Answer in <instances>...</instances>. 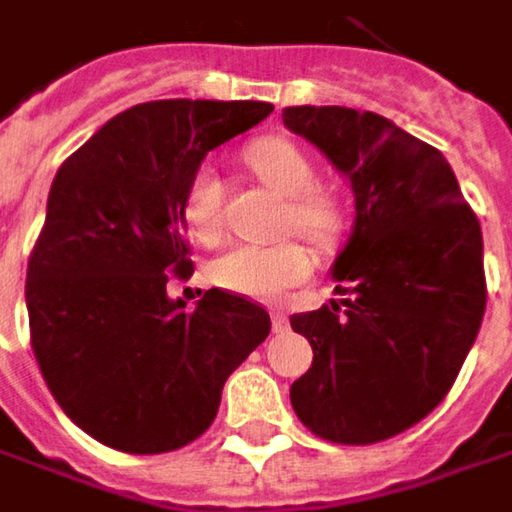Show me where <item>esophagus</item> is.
<instances>
[{
  "label": "esophagus",
  "mask_w": 512,
  "mask_h": 512,
  "mask_svg": "<svg viewBox=\"0 0 512 512\" xmlns=\"http://www.w3.org/2000/svg\"><path fill=\"white\" fill-rule=\"evenodd\" d=\"M272 330H275V333H286V330H289V318H286V313H281V310L272 313Z\"/></svg>",
  "instance_id": "obj_1"
}]
</instances>
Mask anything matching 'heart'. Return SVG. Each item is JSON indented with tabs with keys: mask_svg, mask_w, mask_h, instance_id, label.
<instances>
[{
	"mask_svg": "<svg viewBox=\"0 0 512 512\" xmlns=\"http://www.w3.org/2000/svg\"><path fill=\"white\" fill-rule=\"evenodd\" d=\"M246 162L257 176L286 196V228L301 231L313 243H330L342 226L333 196L316 188V167L286 138H260L246 150ZM182 220L199 240H217L223 231V191L214 167L199 165L182 194ZM313 257L301 243L234 246L214 260L211 278L220 289L257 301H278L286 289L307 281Z\"/></svg>",
	"mask_w": 512,
	"mask_h": 512,
	"instance_id": "obj_1",
	"label": "heart"
}]
</instances>
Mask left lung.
Listing matches in <instances>:
<instances>
[{
  "label": "left lung",
  "mask_w": 512,
  "mask_h": 512,
  "mask_svg": "<svg viewBox=\"0 0 512 512\" xmlns=\"http://www.w3.org/2000/svg\"><path fill=\"white\" fill-rule=\"evenodd\" d=\"M353 191V228L333 260L339 301L289 318L313 368L289 400L313 435L376 443L449 394L478 336L484 240L443 153L394 121L347 106H286Z\"/></svg>",
  "instance_id": "8db88e82"
}]
</instances>
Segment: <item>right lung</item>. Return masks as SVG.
<instances>
[{
    "mask_svg": "<svg viewBox=\"0 0 512 512\" xmlns=\"http://www.w3.org/2000/svg\"><path fill=\"white\" fill-rule=\"evenodd\" d=\"M263 101L130 106L57 170L28 260L31 347L48 391L86 435L133 455L202 435L228 374L269 336V313L223 289L191 310L182 194L208 150L260 124Z\"/></svg>",
    "mask_w": 512,
    "mask_h": 512,
    "instance_id": "add662e5",
    "label": "right lung"
}]
</instances>
